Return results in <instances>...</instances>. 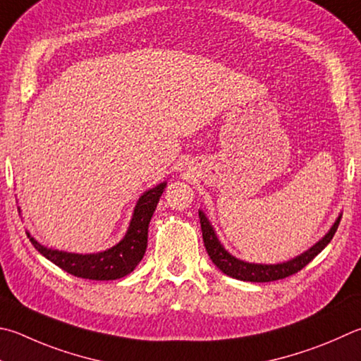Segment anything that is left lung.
<instances>
[{"label":"left lung","mask_w":361,"mask_h":361,"mask_svg":"<svg viewBox=\"0 0 361 361\" xmlns=\"http://www.w3.org/2000/svg\"><path fill=\"white\" fill-rule=\"evenodd\" d=\"M200 218V226H202V237H203V245L207 247V252L209 259L213 260V264L219 268L222 273H226L227 276L240 279V281H249V283H270V281H278L284 279L290 274L298 273L301 268H305L310 262L316 257V255L322 251V249L330 243L333 235L338 231L341 216L335 221V224L331 226L329 233L325 235L322 240H319L316 245L307 249L306 252L297 255L295 259H290L283 264H274V265H267V264H249V262H243L237 257H233L232 254H228L224 246L221 245L214 233L213 226L209 224L207 216L203 212H199Z\"/></svg>","instance_id":"1"}]
</instances>
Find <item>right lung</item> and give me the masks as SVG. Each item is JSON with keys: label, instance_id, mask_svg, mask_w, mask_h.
Returning <instances> with one entry per match:
<instances>
[{"label": "right lung", "instance_id": "right-lung-1", "mask_svg": "<svg viewBox=\"0 0 361 361\" xmlns=\"http://www.w3.org/2000/svg\"><path fill=\"white\" fill-rule=\"evenodd\" d=\"M166 186L167 183H161V185L148 189L140 195L126 235L120 243H116L107 251L96 254L58 251V249L42 246L28 233L30 241L45 259L54 262L56 267H60L61 270L68 271L72 276L93 281L120 279L134 271V268L139 265L147 251L148 224Z\"/></svg>", "mask_w": 361, "mask_h": 361}]
</instances>
